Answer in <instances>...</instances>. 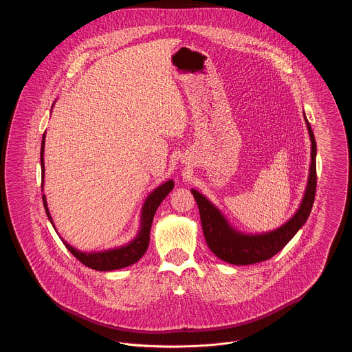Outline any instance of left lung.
Instances as JSON below:
<instances>
[{
    "instance_id": "8db88e82",
    "label": "left lung",
    "mask_w": 352,
    "mask_h": 352,
    "mask_svg": "<svg viewBox=\"0 0 352 352\" xmlns=\"http://www.w3.org/2000/svg\"><path fill=\"white\" fill-rule=\"evenodd\" d=\"M311 141V162L307 186L300 208L281 227L265 234H250L236 231L218 208L197 190H191L201 214V228L207 245L220 260L234 265H251L265 261L284 248L298 232L311 212L317 188V144L311 126L305 116Z\"/></svg>"
}]
</instances>
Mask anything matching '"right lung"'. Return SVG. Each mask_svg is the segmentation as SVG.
I'll list each match as a JSON object with an SVG mask.
<instances>
[{"mask_svg": "<svg viewBox=\"0 0 352 352\" xmlns=\"http://www.w3.org/2000/svg\"><path fill=\"white\" fill-rule=\"evenodd\" d=\"M43 154H45V134L42 137V146H41V166H42V191H43V177H45V161H43ZM174 182L173 179H170L168 182L158 186L154 191H151L149 197L146 198V201L142 206V211H141V227L140 231L129 244L113 248V250H108V251L102 252H80L75 250L74 247H71L67 241H63V244L66 245L68 251L71 252L82 264L88 268L95 269V270H101V272H108V270H116V269L125 268L129 267L134 263H137L144 253L148 250L149 245V240H151V223L154 214L157 211V208L160 207V204L162 201L168 197V192L173 190ZM43 199V206L47 214V218L52 223L51 219L50 211L47 207V201L46 197L42 195Z\"/></svg>", "mask_w": 352, "mask_h": 352, "instance_id": "1", "label": "right lung"}]
</instances>
